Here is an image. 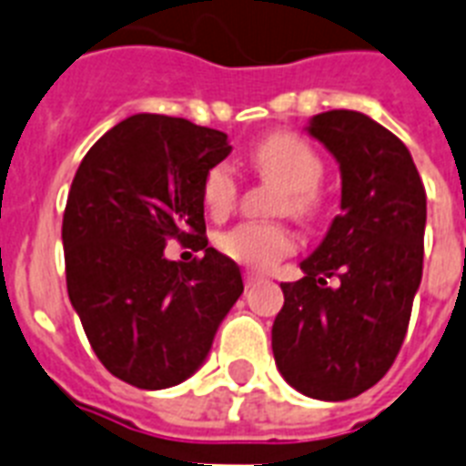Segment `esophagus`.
Returning <instances> with one entry per match:
<instances>
[{
  "instance_id": "obj_1",
  "label": "esophagus",
  "mask_w": 466,
  "mask_h": 466,
  "mask_svg": "<svg viewBox=\"0 0 466 466\" xmlns=\"http://www.w3.org/2000/svg\"><path fill=\"white\" fill-rule=\"evenodd\" d=\"M260 279H263V278H260L258 272H251V270H246V272H244V285H246V289H248V287L256 285V282H260Z\"/></svg>"
}]
</instances>
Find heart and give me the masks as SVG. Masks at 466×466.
I'll use <instances>...</instances> for the list:
<instances>
[{
	"label": "heart",
	"instance_id": "b5f03b06",
	"mask_svg": "<svg viewBox=\"0 0 466 466\" xmlns=\"http://www.w3.org/2000/svg\"><path fill=\"white\" fill-rule=\"evenodd\" d=\"M251 165L266 179L285 188L278 210L309 218L319 208V187L323 162L304 138L294 134H272L251 150ZM237 200V179L227 165H215L203 179V203L215 218L232 210ZM220 251L251 268H270L294 248V237L278 222H241L218 239Z\"/></svg>",
	"mask_w": 466,
	"mask_h": 466
}]
</instances>
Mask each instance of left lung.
<instances>
[{"label": "left lung", "instance_id": "left-lung-1", "mask_svg": "<svg viewBox=\"0 0 466 466\" xmlns=\"http://www.w3.org/2000/svg\"><path fill=\"white\" fill-rule=\"evenodd\" d=\"M306 131L338 160L342 198L301 260L304 278L282 285L272 354L294 390L339 402L373 388L402 347L421 285L426 191L407 146L370 116L330 109Z\"/></svg>", "mask_w": 466, "mask_h": 466}]
</instances>
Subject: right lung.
<instances>
[{"label": "right lung", "instance_id": "obj_1", "mask_svg": "<svg viewBox=\"0 0 466 466\" xmlns=\"http://www.w3.org/2000/svg\"><path fill=\"white\" fill-rule=\"evenodd\" d=\"M227 134L165 115L112 127L76 169L62 222L66 289L102 366L143 390L184 383L244 292L239 266L206 239L203 179ZM169 238L204 258H164Z\"/></svg>", "mask_w": 466, "mask_h": 466}]
</instances>
